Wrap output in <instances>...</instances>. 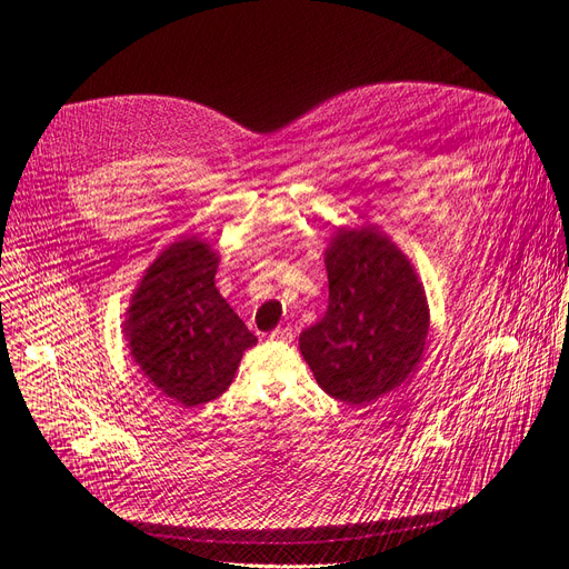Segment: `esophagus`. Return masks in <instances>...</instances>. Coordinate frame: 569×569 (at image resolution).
Masks as SVG:
<instances>
[{
  "label": "esophagus",
  "mask_w": 569,
  "mask_h": 569,
  "mask_svg": "<svg viewBox=\"0 0 569 569\" xmlns=\"http://www.w3.org/2000/svg\"><path fill=\"white\" fill-rule=\"evenodd\" d=\"M269 339L286 343V341H290V339H292V330H290V327H286V325H283V327H277V330L269 332Z\"/></svg>",
  "instance_id": "1"
}]
</instances>
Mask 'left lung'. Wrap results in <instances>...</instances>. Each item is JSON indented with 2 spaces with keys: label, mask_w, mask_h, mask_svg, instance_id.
Listing matches in <instances>:
<instances>
[{
  "label": "left lung",
  "mask_w": 569,
  "mask_h": 569,
  "mask_svg": "<svg viewBox=\"0 0 569 569\" xmlns=\"http://www.w3.org/2000/svg\"><path fill=\"white\" fill-rule=\"evenodd\" d=\"M330 305L300 335L322 390L365 406L397 387L422 360L429 307L410 260L376 228H339L325 251Z\"/></svg>",
  "instance_id": "obj_1"
}]
</instances>
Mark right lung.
<instances>
[{
  "label": "right lung",
  "instance_id": "1",
  "mask_svg": "<svg viewBox=\"0 0 569 569\" xmlns=\"http://www.w3.org/2000/svg\"><path fill=\"white\" fill-rule=\"evenodd\" d=\"M219 253L198 237L177 239L147 267L124 320L140 371L179 406L221 397L256 337L214 286Z\"/></svg>",
  "mask_w": 569,
  "mask_h": 569
}]
</instances>
